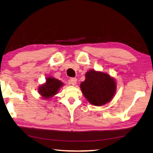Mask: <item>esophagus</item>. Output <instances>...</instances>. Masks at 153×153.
<instances>
[{"label":"esophagus","instance_id":"esophagus-1","mask_svg":"<svg viewBox=\"0 0 153 153\" xmlns=\"http://www.w3.org/2000/svg\"><path fill=\"white\" fill-rule=\"evenodd\" d=\"M76 82H77V79L76 78H71L70 79V83H71V85H76Z\"/></svg>","mask_w":153,"mask_h":153}]
</instances>
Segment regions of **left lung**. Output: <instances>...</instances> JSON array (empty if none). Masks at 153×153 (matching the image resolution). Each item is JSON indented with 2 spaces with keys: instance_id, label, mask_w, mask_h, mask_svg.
Here are the masks:
<instances>
[{
  "instance_id": "8db88e82",
  "label": "left lung",
  "mask_w": 153,
  "mask_h": 153,
  "mask_svg": "<svg viewBox=\"0 0 153 153\" xmlns=\"http://www.w3.org/2000/svg\"><path fill=\"white\" fill-rule=\"evenodd\" d=\"M81 90L89 103L101 106L109 103L114 97L117 84L113 77L107 73L94 70L85 74V79L81 83Z\"/></svg>"
}]
</instances>
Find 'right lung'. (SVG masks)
I'll return each instance as SVG.
<instances>
[{"instance_id": "obj_1", "label": "right lung", "mask_w": 153, "mask_h": 153, "mask_svg": "<svg viewBox=\"0 0 153 153\" xmlns=\"http://www.w3.org/2000/svg\"><path fill=\"white\" fill-rule=\"evenodd\" d=\"M63 85L64 83L61 81L54 77H48L46 78V83L39 86L38 92L42 98L45 100H48L58 94L59 89Z\"/></svg>"}]
</instances>
